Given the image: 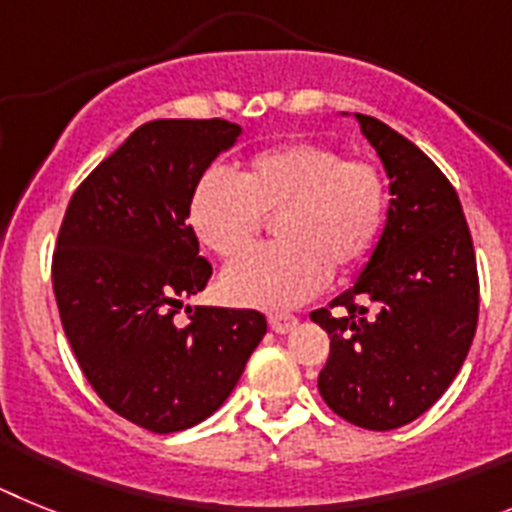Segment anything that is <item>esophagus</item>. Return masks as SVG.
Returning a JSON list of instances; mask_svg holds the SVG:
<instances>
[{"instance_id":"obj_1","label":"esophagus","mask_w":512,"mask_h":512,"mask_svg":"<svg viewBox=\"0 0 512 512\" xmlns=\"http://www.w3.org/2000/svg\"><path fill=\"white\" fill-rule=\"evenodd\" d=\"M270 330L278 332V335H286V332H291L296 324H299V319L293 317V314H270Z\"/></svg>"}]
</instances>
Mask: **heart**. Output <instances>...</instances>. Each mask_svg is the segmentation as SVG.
<instances>
[{"mask_svg":"<svg viewBox=\"0 0 512 512\" xmlns=\"http://www.w3.org/2000/svg\"><path fill=\"white\" fill-rule=\"evenodd\" d=\"M389 188L371 159H342L335 146L291 141L252 154L239 180L208 170L195 180L188 224L221 260L247 252L262 216H278L275 247H260L221 275L234 304L286 309L306 301L330 273L358 268L379 242Z\"/></svg>","mask_w":512,"mask_h":512,"instance_id":"obj_1","label":"heart"}]
</instances>
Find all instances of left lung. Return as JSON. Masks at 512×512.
<instances>
[{"label": "left lung", "mask_w": 512, "mask_h": 512, "mask_svg": "<svg viewBox=\"0 0 512 512\" xmlns=\"http://www.w3.org/2000/svg\"><path fill=\"white\" fill-rule=\"evenodd\" d=\"M389 175V211L358 281L311 319L330 335L319 394L366 430H394L428 412L456 379L479 317L477 257L448 177L410 139L355 113Z\"/></svg>", "instance_id": "obj_1"}]
</instances>
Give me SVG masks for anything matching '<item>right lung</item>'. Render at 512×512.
<instances>
[{
    "mask_svg": "<svg viewBox=\"0 0 512 512\" xmlns=\"http://www.w3.org/2000/svg\"><path fill=\"white\" fill-rule=\"evenodd\" d=\"M242 128L208 118L139 126L71 195L53 293L77 363L110 410L151 433L219 410L268 332L255 309L185 306L213 268L188 224L195 180Z\"/></svg>",
    "mask_w": 512,
    "mask_h": 512,
    "instance_id": "obj_1",
    "label": "right lung"
}]
</instances>
